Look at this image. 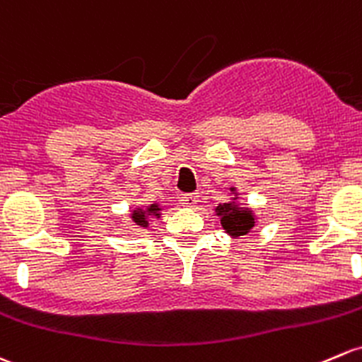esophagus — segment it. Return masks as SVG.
Here are the masks:
<instances>
[{"mask_svg": "<svg viewBox=\"0 0 362 362\" xmlns=\"http://www.w3.org/2000/svg\"><path fill=\"white\" fill-rule=\"evenodd\" d=\"M182 201H184L185 206H196L197 201H199V196H197V192L184 194V196H182Z\"/></svg>", "mask_w": 362, "mask_h": 362, "instance_id": "esophagus-1", "label": "esophagus"}]
</instances>
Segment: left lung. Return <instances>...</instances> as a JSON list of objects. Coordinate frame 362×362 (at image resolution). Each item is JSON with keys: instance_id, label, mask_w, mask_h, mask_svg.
Instances as JSON below:
<instances>
[{"instance_id": "8db88e82", "label": "left lung", "mask_w": 362, "mask_h": 362, "mask_svg": "<svg viewBox=\"0 0 362 362\" xmlns=\"http://www.w3.org/2000/svg\"><path fill=\"white\" fill-rule=\"evenodd\" d=\"M216 211L222 216L220 222H222L223 229L229 232L230 235H234V238L248 234L251 227L255 226L253 215L246 210H239V208L232 203L220 204V206H216Z\"/></svg>"}]
</instances>
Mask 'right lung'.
Listing matches in <instances>:
<instances>
[{"label": "right lung", "instance_id": "right-lung-1", "mask_svg": "<svg viewBox=\"0 0 362 362\" xmlns=\"http://www.w3.org/2000/svg\"><path fill=\"white\" fill-rule=\"evenodd\" d=\"M158 210H159L158 204H152L151 208H147V211H149V213H156ZM132 218H133V222L136 223V226H144V227L147 226V222H146V213H144V211H135V213H133Z\"/></svg>", "mask_w": 362, "mask_h": 362}]
</instances>
